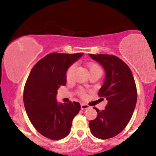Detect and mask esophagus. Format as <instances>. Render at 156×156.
Listing matches in <instances>:
<instances>
[{
  "label": "esophagus",
  "mask_w": 156,
  "mask_h": 156,
  "mask_svg": "<svg viewBox=\"0 0 156 156\" xmlns=\"http://www.w3.org/2000/svg\"><path fill=\"white\" fill-rule=\"evenodd\" d=\"M90 106L88 105V104H81V109L82 110H86V109L89 108Z\"/></svg>",
  "instance_id": "34e87169"
}]
</instances>
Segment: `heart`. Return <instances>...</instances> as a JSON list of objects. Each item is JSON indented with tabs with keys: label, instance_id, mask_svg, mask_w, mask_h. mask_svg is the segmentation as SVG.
<instances>
[{
	"label": "heart",
	"instance_id": "1",
	"mask_svg": "<svg viewBox=\"0 0 156 156\" xmlns=\"http://www.w3.org/2000/svg\"><path fill=\"white\" fill-rule=\"evenodd\" d=\"M87 67L89 69V71L90 73H92L94 72L97 71H101V67L100 65L98 64L95 63V62H89L87 64ZM74 70H75V65H70V67H68V69L66 71V74H65V76H66L67 81H70V80H73V74H74ZM80 94L81 95H83V92H80Z\"/></svg>",
	"mask_w": 156,
	"mask_h": 156
}]
</instances>
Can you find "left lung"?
Returning a JSON list of instances; mask_svg holds the SVG:
<instances>
[{"label": "left lung", "mask_w": 156, "mask_h": 156, "mask_svg": "<svg viewBox=\"0 0 156 156\" xmlns=\"http://www.w3.org/2000/svg\"><path fill=\"white\" fill-rule=\"evenodd\" d=\"M89 55L105 70V81L98 95L108 101L104 110L94 107L98 115L89 122L90 131L95 137L109 139L119 134L131 119L137 103V87L131 69L119 58L113 55Z\"/></svg>", "instance_id": "8db88e82"}]
</instances>
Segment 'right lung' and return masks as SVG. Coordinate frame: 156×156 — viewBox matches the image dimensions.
I'll return each mask as SVG.
<instances>
[{
    "label": "right lung",
    "instance_id": "right-lung-1",
    "mask_svg": "<svg viewBox=\"0 0 156 156\" xmlns=\"http://www.w3.org/2000/svg\"><path fill=\"white\" fill-rule=\"evenodd\" d=\"M83 53L52 52L33 67L25 83L23 101L30 122L44 137L57 140L69 134L79 102L58 104L57 90L66 84V71Z\"/></svg>",
    "mask_w": 156,
    "mask_h": 156
}]
</instances>
